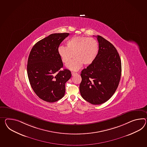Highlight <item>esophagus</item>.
Listing matches in <instances>:
<instances>
[{
	"label": "esophagus",
	"instance_id": "34e87169",
	"mask_svg": "<svg viewBox=\"0 0 147 147\" xmlns=\"http://www.w3.org/2000/svg\"><path fill=\"white\" fill-rule=\"evenodd\" d=\"M71 73H72V76H74V75H76V74H78L77 73H75V72H72Z\"/></svg>",
	"mask_w": 147,
	"mask_h": 147
}]
</instances>
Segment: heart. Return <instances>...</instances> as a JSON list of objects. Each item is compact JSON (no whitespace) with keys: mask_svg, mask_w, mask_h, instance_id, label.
<instances>
[{"mask_svg":"<svg viewBox=\"0 0 147 147\" xmlns=\"http://www.w3.org/2000/svg\"><path fill=\"white\" fill-rule=\"evenodd\" d=\"M67 47L61 46L58 48V54L62 61L68 63L74 57L75 59L67 65L73 71H78L85 65L91 64L97 57L98 45L97 41L86 36H74L66 42Z\"/></svg>","mask_w":147,"mask_h":147,"instance_id":"1","label":"heart"}]
</instances>
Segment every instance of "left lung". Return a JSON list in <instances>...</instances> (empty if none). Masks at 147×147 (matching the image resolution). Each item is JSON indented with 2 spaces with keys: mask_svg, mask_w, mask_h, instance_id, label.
<instances>
[{
  "mask_svg": "<svg viewBox=\"0 0 147 147\" xmlns=\"http://www.w3.org/2000/svg\"><path fill=\"white\" fill-rule=\"evenodd\" d=\"M99 50L94 61L81 71L80 91L93 105L106 102L114 94L122 72L121 60L115 47L101 36H96Z\"/></svg>",
  "mask_w": 147,
  "mask_h": 147,
  "instance_id": "8db88e82",
  "label": "left lung"
}]
</instances>
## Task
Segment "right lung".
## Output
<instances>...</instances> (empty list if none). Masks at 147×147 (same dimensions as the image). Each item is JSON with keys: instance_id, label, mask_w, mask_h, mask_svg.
Returning <instances> with one entry per match:
<instances>
[{"instance_id": "obj_1", "label": "right lung", "mask_w": 147, "mask_h": 147, "mask_svg": "<svg viewBox=\"0 0 147 147\" xmlns=\"http://www.w3.org/2000/svg\"><path fill=\"white\" fill-rule=\"evenodd\" d=\"M69 34H50L37 42L29 55L27 72L31 86L40 99L48 102L64 97L65 83L72 75L68 69L60 70L63 64L57 51L61 42Z\"/></svg>"}]
</instances>
